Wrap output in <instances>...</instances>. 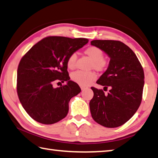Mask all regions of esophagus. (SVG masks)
Returning <instances> with one entry per match:
<instances>
[{"instance_id":"obj_1","label":"esophagus","mask_w":158,"mask_h":158,"mask_svg":"<svg viewBox=\"0 0 158 158\" xmlns=\"http://www.w3.org/2000/svg\"><path fill=\"white\" fill-rule=\"evenodd\" d=\"M86 88H88L87 87H85V86H83V85H81V89L82 90H85V89H86Z\"/></svg>"}]
</instances>
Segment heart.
Returning a JSON list of instances; mask_svg holds the SVG:
<instances>
[{
    "instance_id": "b5f03b06",
    "label": "heart",
    "mask_w": 158,
    "mask_h": 158,
    "mask_svg": "<svg viewBox=\"0 0 158 158\" xmlns=\"http://www.w3.org/2000/svg\"><path fill=\"white\" fill-rule=\"evenodd\" d=\"M84 53L92 59L90 65V69H94L98 72H103L106 70L108 63L107 60L104 58V52L100 48L96 46H90L84 50ZM76 64L77 55L74 53L71 54L67 59V68L70 70H74L76 68ZM70 77L73 81L85 86L94 81L97 75L93 71H76L71 74Z\"/></svg>"
}]
</instances>
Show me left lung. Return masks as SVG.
<instances>
[{"label": "left lung", "mask_w": 158, "mask_h": 158, "mask_svg": "<svg viewBox=\"0 0 158 158\" xmlns=\"http://www.w3.org/2000/svg\"><path fill=\"white\" fill-rule=\"evenodd\" d=\"M90 44L110 58L108 69L97 81L106 90L110 88L108 94L102 89L91 87L94 93L90 102L92 117L103 127H120L134 115L141 104L144 70L135 54L124 43L93 40Z\"/></svg>", "instance_id": "8db88e82"}]
</instances>
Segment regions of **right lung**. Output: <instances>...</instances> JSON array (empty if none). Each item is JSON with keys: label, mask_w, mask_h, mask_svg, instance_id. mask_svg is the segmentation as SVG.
Returning <instances> with one entry per match:
<instances>
[{"label": "right lung", "mask_w": 158, "mask_h": 158, "mask_svg": "<svg viewBox=\"0 0 158 158\" xmlns=\"http://www.w3.org/2000/svg\"><path fill=\"white\" fill-rule=\"evenodd\" d=\"M88 42L83 38L47 36L22 57L17 70V94L25 110L35 121L52 124L67 115L68 103L81 88L70 80L66 61ZM56 81L67 84L54 89L52 85Z\"/></svg>", "instance_id": "right-lung-1"}]
</instances>
